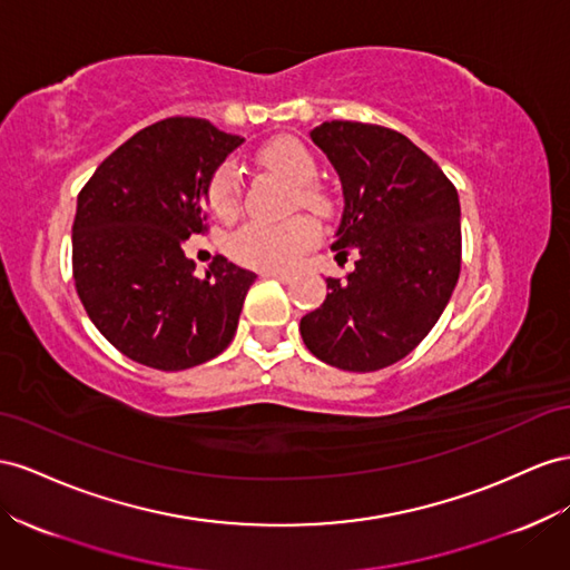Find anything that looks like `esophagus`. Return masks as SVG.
Instances as JSON below:
<instances>
[{
	"mask_svg": "<svg viewBox=\"0 0 570 570\" xmlns=\"http://www.w3.org/2000/svg\"><path fill=\"white\" fill-rule=\"evenodd\" d=\"M261 275H264V278H275V281H281V283H289V278H292L287 271H264Z\"/></svg>",
	"mask_w": 570,
	"mask_h": 570,
	"instance_id": "esophagus-1",
	"label": "esophagus"
}]
</instances>
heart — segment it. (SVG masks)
Instances as JSON below:
<instances>
[{
    "mask_svg": "<svg viewBox=\"0 0 570 570\" xmlns=\"http://www.w3.org/2000/svg\"><path fill=\"white\" fill-rule=\"evenodd\" d=\"M258 160L271 173L281 175L292 184V202L323 218L331 210V202L314 181L316 158L302 141L292 136H278L258 150ZM242 181L233 163H223L213 173L206 198L210 210L218 218H229L239 206ZM318 229L309 218H289L283 223H247L235 229L227 239V254L244 266L252 268H287L297 261L302 252L312 247Z\"/></svg>",
    "mask_w": 570,
    "mask_h": 570,
    "instance_id": "1",
    "label": "heart"
}]
</instances>
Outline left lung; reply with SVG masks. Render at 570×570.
I'll return each mask as SVG.
<instances>
[{
  "label": "left lung",
  "mask_w": 570,
  "mask_h": 570,
  "mask_svg": "<svg viewBox=\"0 0 570 570\" xmlns=\"http://www.w3.org/2000/svg\"><path fill=\"white\" fill-rule=\"evenodd\" d=\"M312 141L343 187L337 256L357 252L345 281L328 278L299 333L314 357L376 372L417 347L460 275V202L441 167L407 136L362 121H323ZM335 256V258H337Z\"/></svg>",
  "instance_id": "1"
}]
</instances>
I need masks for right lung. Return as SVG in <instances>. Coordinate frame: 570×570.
Segmentation results:
<instances>
[{
  "label": "right lung",
  "mask_w": 570,
  "mask_h": 570,
  "mask_svg": "<svg viewBox=\"0 0 570 570\" xmlns=\"http://www.w3.org/2000/svg\"><path fill=\"white\" fill-rule=\"evenodd\" d=\"M242 144L208 119H163L105 158L79 194L76 292L96 328L138 364L181 372L233 343L256 273L215 256L196 278L184 242L206 229L208 181Z\"/></svg>",
  "instance_id": "1"
}]
</instances>
